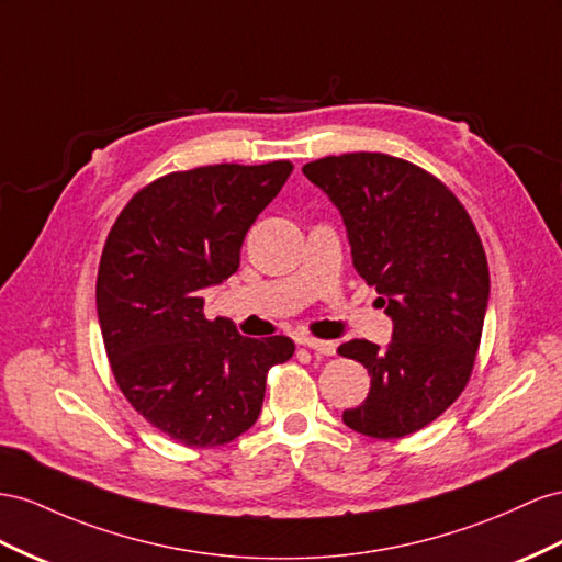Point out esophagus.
<instances>
[{"label": "esophagus", "mask_w": 562, "mask_h": 562, "mask_svg": "<svg viewBox=\"0 0 562 562\" xmlns=\"http://www.w3.org/2000/svg\"><path fill=\"white\" fill-rule=\"evenodd\" d=\"M300 345H305V347H310V350H314L318 355H326V357L336 355V342H330V340H318V338L305 336V338H300Z\"/></svg>", "instance_id": "esophagus-1"}]
</instances>
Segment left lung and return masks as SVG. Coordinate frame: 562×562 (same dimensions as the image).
<instances>
[{"mask_svg": "<svg viewBox=\"0 0 562 562\" xmlns=\"http://www.w3.org/2000/svg\"><path fill=\"white\" fill-rule=\"evenodd\" d=\"M302 172L338 205L355 269L394 322L387 350L369 340L338 347L371 375L345 426L375 439L418 432L461 397L475 369L490 300L475 224L445 181L404 158L357 150Z\"/></svg>", "mask_w": 562, "mask_h": 562, "instance_id": "1", "label": "left lung"}]
</instances>
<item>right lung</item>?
Listing matches in <instances>:
<instances>
[{
  "mask_svg": "<svg viewBox=\"0 0 562 562\" xmlns=\"http://www.w3.org/2000/svg\"><path fill=\"white\" fill-rule=\"evenodd\" d=\"M291 160L220 162L162 175L111 226L97 277L105 355L120 392L184 447H217L262 412L267 373L293 357L285 336L246 338L205 316L203 288L229 279Z\"/></svg>",
  "mask_w": 562,
  "mask_h": 562,
  "instance_id": "1",
  "label": "right lung"
}]
</instances>
